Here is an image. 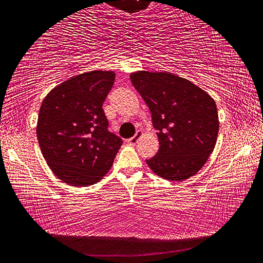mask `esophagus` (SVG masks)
<instances>
[{
  "label": "esophagus",
  "instance_id": "1",
  "mask_svg": "<svg viewBox=\"0 0 263 263\" xmlns=\"http://www.w3.org/2000/svg\"><path fill=\"white\" fill-rule=\"evenodd\" d=\"M141 136H143V132L137 131L136 135L133 136L132 138L128 139V143H130V144H137V143H138V140L141 138Z\"/></svg>",
  "mask_w": 263,
  "mask_h": 263
}]
</instances>
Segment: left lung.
<instances>
[{"label": "left lung", "instance_id": "left-lung-1", "mask_svg": "<svg viewBox=\"0 0 263 263\" xmlns=\"http://www.w3.org/2000/svg\"><path fill=\"white\" fill-rule=\"evenodd\" d=\"M132 85L147 104L159 140L148 167L166 180L182 181L199 172L215 147L219 116L212 96L171 72L136 71Z\"/></svg>", "mask_w": 263, "mask_h": 263}]
</instances>
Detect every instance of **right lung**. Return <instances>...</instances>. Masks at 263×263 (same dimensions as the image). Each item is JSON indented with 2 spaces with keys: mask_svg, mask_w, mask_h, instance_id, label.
<instances>
[{
  "mask_svg": "<svg viewBox=\"0 0 263 263\" xmlns=\"http://www.w3.org/2000/svg\"><path fill=\"white\" fill-rule=\"evenodd\" d=\"M115 71L79 73L56 85L42 102L36 133L50 170L71 186H90L109 172L122 139L107 131L103 103Z\"/></svg>",
  "mask_w": 263,
  "mask_h": 263,
  "instance_id": "1",
  "label": "right lung"
}]
</instances>
